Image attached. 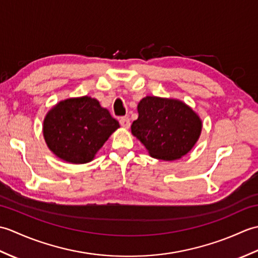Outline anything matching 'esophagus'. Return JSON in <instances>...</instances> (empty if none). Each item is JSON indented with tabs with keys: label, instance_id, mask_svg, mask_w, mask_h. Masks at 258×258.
I'll return each mask as SVG.
<instances>
[{
	"label": "esophagus",
	"instance_id": "esophagus-1",
	"mask_svg": "<svg viewBox=\"0 0 258 258\" xmlns=\"http://www.w3.org/2000/svg\"><path fill=\"white\" fill-rule=\"evenodd\" d=\"M119 124L122 127L124 128H128L130 125H131V120L128 117H120L119 118Z\"/></svg>",
	"mask_w": 258,
	"mask_h": 258
}]
</instances>
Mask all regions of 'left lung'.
Listing matches in <instances>:
<instances>
[{"instance_id":"1","label":"left lung","mask_w":258,"mask_h":258,"mask_svg":"<svg viewBox=\"0 0 258 258\" xmlns=\"http://www.w3.org/2000/svg\"><path fill=\"white\" fill-rule=\"evenodd\" d=\"M138 112L131 130L152 157L178 160L200 139L202 119L182 101L146 96L140 101Z\"/></svg>"}]
</instances>
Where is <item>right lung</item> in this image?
Returning a JSON list of instances; mask_svg holds the SVG:
<instances>
[{
  "label": "right lung",
  "instance_id": "right-lung-1",
  "mask_svg": "<svg viewBox=\"0 0 258 258\" xmlns=\"http://www.w3.org/2000/svg\"><path fill=\"white\" fill-rule=\"evenodd\" d=\"M119 127L96 98L72 97L61 101L47 112L43 135L50 149L61 160L85 164Z\"/></svg>",
  "mask_w": 258,
  "mask_h": 258
}]
</instances>
